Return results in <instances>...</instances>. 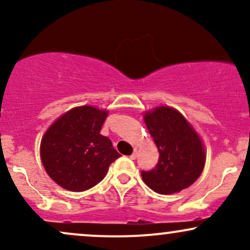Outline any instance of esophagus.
<instances>
[{
	"label": "esophagus",
	"mask_w": 250,
	"mask_h": 250,
	"mask_svg": "<svg viewBox=\"0 0 250 250\" xmlns=\"http://www.w3.org/2000/svg\"><path fill=\"white\" fill-rule=\"evenodd\" d=\"M137 155H139V153H137V150H135V151H134V153L130 155V159H131V160H136Z\"/></svg>",
	"instance_id": "esophagus-1"
}]
</instances>
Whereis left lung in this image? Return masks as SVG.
Segmentation results:
<instances>
[{"label": "left lung", "mask_w": 250, "mask_h": 250, "mask_svg": "<svg viewBox=\"0 0 250 250\" xmlns=\"http://www.w3.org/2000/svg\"><path fill=\"white\" fill-rule=\"evenodd\" d=\"M143 120L160 154L156 167L141 173L143 182L162 195L190 187L206 163L205 143L199 133L177 109L169 105L146 110Z\"/></svg>", "instance_id": "left-lung-1"}]
</instances>
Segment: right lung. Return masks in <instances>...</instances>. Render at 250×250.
I'll return each mask as SVG.
<instances>
[{
    "mask_svg": "<svg viewBox=\"0 0 250 250\" xmlns=\"http://www.w3.org/2000/svg\"><path fill=\"white\" fill-rule=\"evenodd\" d=\"M107 109L80 105L51 123L42 136L43 167L60 187L84 191L101 182L120 154L107 136L100 134Z\"/></svg>",
    "mask_w": 250,
    "mask_h": 250,
    "instance_id": "obj_1",
    "label": "right lung"
}]
</instances>
